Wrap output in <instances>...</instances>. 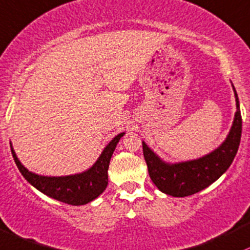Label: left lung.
<instances>
[{"mask_svg": "<svg viewBox=\"0 0 250 250\" xmlns=\"http://www.w3.org/2000/svg\"><path fill=\"white\" fill-rule=\"evenodd\" d=\"M233 92L237 111L231 130L224 143L211 154L198 160L169 165L160 160L143 142V155L150 179L161 192L171 197H188L210 186L230 167L237 154L242 133V117L235 88Z\"/></svg>", "mask_w": 250, "mask_h": 250, "instance_id": "1", "label": "left lung"}]
</instances>
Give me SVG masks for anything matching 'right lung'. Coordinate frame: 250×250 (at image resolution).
Here are the masks:
<instances>
[{"label":"right lung","mask_w":250,"mask_h":250,"mask_svg":"<svg viewBox=\"0 0 250 250\" xmlns=\"http://www.w3.org/2000/svg\"><path fill=\"white\" fill-rule=\"evenodd\" d=\"M123 136H124V132L115 136L109 142L108 146L104 147L95 165L84 173L76 174V175L60 176V178L37 175L32 171H28L21 165L13 147L12 155L23 178L40 192L69 205H84L98 198L106 189L107 184H108L107 171H108L109 161H111L118 142Z\"/></svg>","instance_id":"1"}]
</instances>
